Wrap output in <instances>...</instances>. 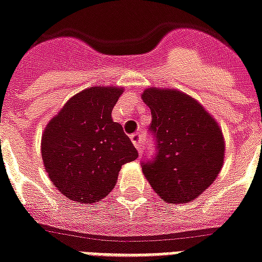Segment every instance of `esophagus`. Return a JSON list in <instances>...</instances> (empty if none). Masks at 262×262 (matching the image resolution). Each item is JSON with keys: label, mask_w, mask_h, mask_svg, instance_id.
Listing matches in <instances>:
<instances>
[{"label": "esophagus", "mask_w": 262, "mask_h": 262, "mask_svg": "<svg viewBox=\"0 0 262 262\" xmlns=\"http://www.w3.org/2000/svg\"><path fill=\"white\" fill-rule=\"evenodd\" d=\"M130 140H132V142H133V145H135L137 149H141V135H140V133H135V135H132Z\"/></svg>", "instance_id": "34e87169"}]
</instances>
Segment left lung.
<instances>
[{"instance_id":"left-lung-1","label":"left lung","mask_w":262,"mask_h":262,"mask_svg":"<svg viewBox=\"0 0 262 262\" xmlns=\"http://www.w3.org/2000/svg\"><path fill=\"white\" fill-rule=\"evenodd\" d=\"M156 153L141 163L146 180L168 203H187L216 179L223 164L222 132L193 98L176 90L146 89Z\"/></svg>"}]
</instances>
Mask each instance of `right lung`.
<instances>
[{
    "instance_id": "1",
    "label": "right lung",
    "mask_w": 262,
    "mask_h": 262,
    "mask_svg": "<svg viewBox=\"0 0 262 262\" xmlns=\"http://www.w3.org/2000/svg\"><path fill=\"white\" fill-rule=\"evenodd\" d=\"M121 87H91L74 95L50 121L41 156L50 179L63 195L93 203L114 188L121 167L138 152L112 118Z\"/></svg>"
}]
</instances>
